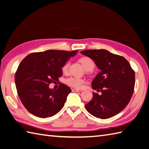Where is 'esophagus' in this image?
I'll use <instances>...</instances> for the list:
<instances>
[{
    "mask_svg": "<svg viewBox=\"0 0 149 149\" xmlns=\"http://www.w3.org/2000/svg\"><path fill=\"white\" fill-rule=\"evenodd\" d=\"M72 92H79V90L76 89V88H72Z\"/></svg>",
    "mask_w": 149,
    "mask_h": 149,
    "instance_id": "1",
    "label": "esophagus"
}]
</instances>
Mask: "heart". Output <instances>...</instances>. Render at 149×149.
Masks as SVG:
<instances>
[{
  "label": "heart",
  "instance_id": "1",
  "mask_svg": "<svg viewBox=\"0 0 149 149\" xmlns=\"http://www.w3.org/2000/svg\"><path fill=\"white\" fill-rule=\"evenodd\" d=\"M81 63L83 65V66L85 68V70L87 71H92L95 68V63L94 61L89 57H83L79 59ZM69 66L70 63L69 62L65 63L62 67V71L63 73L66 74L68 71ZM84 80L83 79L77 78V77H70L66 80V83L71 87L76 88H80L82 87Z\"/></svg>",
  "mask_w": 149,
  "mask_h": 149
}]
</instances>
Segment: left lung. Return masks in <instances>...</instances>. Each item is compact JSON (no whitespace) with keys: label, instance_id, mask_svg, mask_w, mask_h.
<instances>
[{"label":"left lung","instance_id":"8db88e82","mask_svg":"<svg viewBox=\"0 0 149 149\" xmlns=\"http://www.w3.org/2000/svg\"><path fill=\"white\" fill-rule=\"evenodd\" d=\"M83 55L92 59L101 71L92 82L93 98L85 105L86 111L98 118L118 114L128 104L135 87V74L125 57L104 49L85 50Z\"/></svg>","mask_w":149,"mask_h":149}]
</instances>
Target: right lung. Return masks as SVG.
<instances>
[{"label":"right lung","mask_w":149,"mask_h":149,"mask_svg":"<svg viewBox=\"0 0 149 149\" xmlns=\"http://www.w3.org/2000/svg\"><path fill=\"white\" fill-rule=\"evenodd\" d=\"M77 52L48 50L31 53L21 61L15 73V83L18 96L28 112L45 118L61 110L71 88L63 83L57 90L49 86L58 81L63 64Z\"/></svg>","instance_id":"obj_1"}]
</instances>
